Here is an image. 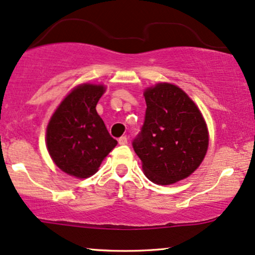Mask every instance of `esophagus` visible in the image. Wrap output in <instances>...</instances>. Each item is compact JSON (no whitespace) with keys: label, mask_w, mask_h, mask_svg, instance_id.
I'll return each mask as SVG.
<instances>
[{"label":"esophagus","mask_w":255,"mask_h":255,"mask_svg":"<svg viewBox=\"0 0 255 255\" xmlns=\"http://www.w3.org/2000/svg\"><path fill=\"white\" fill-rule=\"evenodd\" d=\"M128 142V138L126 136H121L119 138V144H121V146H124V144H127Z\"/></svg>","instance_id":"esophagus-1"}]
</instances>
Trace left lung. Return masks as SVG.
<instances>
[{"instance_id": "left-lung-1", "label": "left lung", "mask_w": 255, "mask_h": 255, "mask_svg": "<svg viewBox=\"0 0 255 255\" xmlns=\"http://www.w3.org/2000/svg\"><path fill=\"white\" fill-rule=\"evenodd\" d=\"M147 109L133 147L147 179L168 186L188 178L204 161L209 133L202 113L180 87L159 82L143 90Z\"/></svg>"}]
</instances>
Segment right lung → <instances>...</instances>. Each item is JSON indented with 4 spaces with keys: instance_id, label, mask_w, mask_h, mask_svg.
<instances>
[{
    "instance_id": "1",
    "label": "right lung",
    "mask_w": 255,
    "mask_h": 255,
    "mask_svg": "<svg viewBox=\"0 0 255 255\" xmlns=\"http://www.w3.org/2000/svg\"><path fill=\"white\" fill-rule=\"evenodd\" d=\"M107 87L81 83L64 96L47 126L46 146L53 162L76 179L94 175L118 141L96 112Z\"/></svg>"
}]
</instances>
